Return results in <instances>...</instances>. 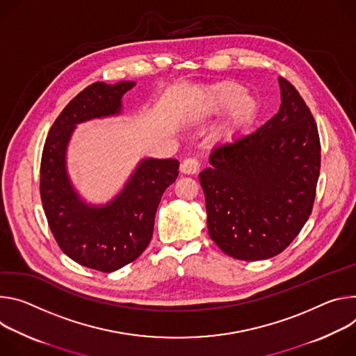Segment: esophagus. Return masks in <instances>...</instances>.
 <instances>
[{
    "label": "esophagus",
    "mask_w": 356,
    "mask_h": 356,
    "mask_svg": "<svg viewBox=\"0 0 356 356\" xmlns=\"http://www.w3.org/2000/svg\"><path fill=\"white\" fill-rule=\"evenodd\" d=\"M181 171L186 175H193L200 171V163L195 158H185L181 164Z\"/></svg>",
    "instance_id": "obj_1"
}]
</instances>
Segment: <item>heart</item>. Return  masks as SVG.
Returning <instances> with one entry per match:
<instances>
[{"label": "heart", "instance_id": "heart-1", "mask_svg": "<svg viewBox=\"0 0 356 356\" xmlns=\"http://www.w3.org/2000/svg\"><path fill=\"white\" fill-rule=\"evenodd\" d=\"M242 95H243V90L236 85H219L209 89L207 93L209 103L213 108H223ZM253 114H254L253 100L246 96H243L241 99H238L232 104V108L229 111L226 131L230 134L238 133L252 120Z\"/></svg>", "mask_w": 356, "mask_h": 356}]
</instances>
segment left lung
<instances>
[{
    "mask_svg": "<svg viewBox=\"0 0 356 356\" xmlns=\"http://www.w3.org/2000/svg\"><path fill=\"white\" fill-rule=\"evenodd\" d=\"M282 104L259 130L218 144L200 174L211 239L233 259L282 253L312 211L320 177L318 129L305 102L279 77Z\"/></svg>",
    "mask_w": 356,
    "mask_h": 356,
    "instance_id": "1",
    "label": "left lung"
}]
</instances>
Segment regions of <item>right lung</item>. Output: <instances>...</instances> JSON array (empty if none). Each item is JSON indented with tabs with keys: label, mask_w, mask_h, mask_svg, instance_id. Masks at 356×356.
I'll list each match as a JSON object with an SVG mask.
<instances>
[{
	"label": "right lung",
	"mask_w": 356,
	"mask_h": 356,
	"mask_svg": "<svg viewBox=\"0 0 356 356\" xmlns=\"http://www.w3.org/2000/svg\"><path fill=\"white\" fill-rule=\"evenodd\" d=\"M134 86L129 81L88 86L62 110L42 151L41 200L54 238L67 257L103 273L124 267L147 249L161 196L179 174L175 158H144L104 205L88 204L73 186L66 152L76 126L122 114V99Z\"/></svg>",
	"instance_id": "1"
}]
</instances>
